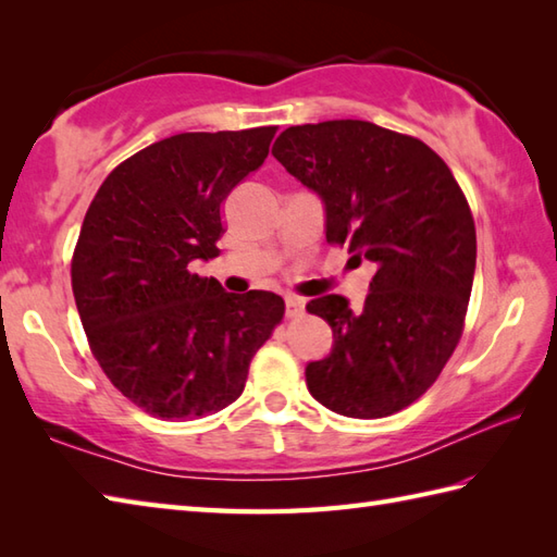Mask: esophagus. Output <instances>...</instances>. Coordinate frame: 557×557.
Returning <instances> with one entry per match:
<instances>
[{"mask_svg":"<svg viewBox=\"0 0 557 557\" xmlns=\"http://www.w3.org/2000/svg\"><path fill=\"white\" fill-rule=\"evenodd\" d=\"M287 318H301L306 311V301L301 297H287Z\"/></svg>","mask_w":557,"mask_h":557,"instance_id":"34e87169","label":"esophagus"}]
</instances>
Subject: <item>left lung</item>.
Returning <instances> with one entry per match:
<instances>
[{
  "mask_svg": "<svg viewBox=\"0 0 557 557\" xmlns=\"http://www.w3.org/2000/svg\"><path fill=\"white\" fill-rule=\"evenodd\" d=\"M272 156L323 198L327 244L375 265L361 311L339 294L306 306L335 337L306 366L309 393L342 417H389L435 383L465 330L476 268L467 196L423 140L361 120L289 126Z\"/></svg>",
  "mask_w": 557,
  "mask_h": 557,
  "instance_id": "8db88e82",
  "label": "left lung"
}]
</instances>
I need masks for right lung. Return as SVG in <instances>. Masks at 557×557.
I'll return each mask as SVG.
<instances>
[{"label": "right lung", "instance_id": "obj_1", "mask_svg": "<svg viewBox=\"0 0 557 557\" xmlns=\"http://www.w3.org/2000/svg\"><path fill=\"white\" fill-rule=\"evenodd\" d=\"M277 126L158 140L108 174L83 218L71 287L92 357L162 421L215 413L244 393L282 323L272 292H224L191 272L220 253L222 203L268 158Z\"/></svg>", "mask_w": 557, "mask_h": 557}]
</instances>
